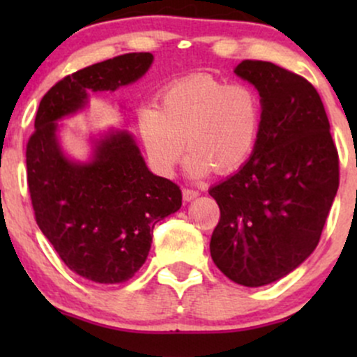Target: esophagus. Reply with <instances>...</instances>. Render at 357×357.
I'll list each match as a JSON object with an SVG mask.
<instances>
[{
	"mask_svg": "<svg viewBox=\"0 0 357 357\" xmlns=\"http://www.w3.org/2000/svg\"><path fill=\"white\" fill-rule=\"evenodd\" d=\"M196 196H199V192L196 190H190V188H183V199L184 202H191Z\"/></svg>",
	"mask_w": 357,
	"mask_h": 357,
	"instance_id": "1",
	"label": "esophagus"
}]
</instances>
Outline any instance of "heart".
Wrapping results in <instances>:
<instances>
[{
	"label": "heart",
	"mask_w": 357,
	"mask_h": 357,
	"mask_svg": "<svg viewBox=\"0 0 357 357\" xmlns=\"http://www.w3.org/2000/svg\"><path fill=\"white\" fill-rule=\"evenodd\" d=\"M139 134L153 169L171 176L184 151L196 178L231 173L247 162L261 127V99L248 84L192 75L171 84L139 110Z\"/></svg>",
	"instance_id": "1"
}]
</instances>
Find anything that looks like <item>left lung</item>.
I'll return each mask as SVG.
<instances>
[{"mask_svg": "<svg viewBox=\"0 0 357 357\" xmlns=\"http://www.w3.org/2000/svg\"><path fill=\"white\" fill-rule=\"evenodd\" d=\"M235 73L260 93L261 127L248 161L210 190L220 206L210 252L230 280L261 287L317 247L339 188V155L310 82L261 60H243Z\"/></svg>", "mask_w": 357, "mask_h": 357, "instance_id": "8db88e82", "label": "left lung"}]
</instances>
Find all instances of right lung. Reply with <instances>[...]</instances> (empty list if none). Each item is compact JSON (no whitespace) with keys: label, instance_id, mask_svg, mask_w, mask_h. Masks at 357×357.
<instances>
[{"label":"right lung","instance_id":"1","mask_svg":"<svg viewBox=\"0 0 357 357\" xmlns=\"http://www.w3.org/2000/svg\"><path fill=\"white\" fill-rule=\"evenodd\" d=\"M151 53H126L56 82L40 102L26 144V179L40 230L63 264L97 284H121L142 267L154 225L181 208V190L147 169L127 130L93 141L90 161L61 151L59 121L89 104V92L117 90L149 70Z\"/></svg>","mask_w":357,"mask_h":357}]
</instances>
